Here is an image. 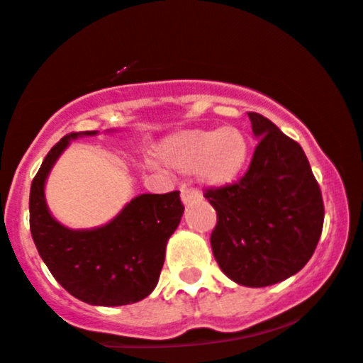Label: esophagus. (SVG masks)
Here are the masks:
<instances>
[{"instance_id":"1","label":"esophagus","mask_w":363,"mask_h":363,"mask_svg":"<svg viewBox=\"0 0 363 363\" xmlns=\"http://www.w3.org/2000/svg\"><path fill=\"white\" fill-rule=\"evenodd\" d=\"M202 195L197 189H190V186H183L182 189V201L183 203H192L195 201H201Z\"/></svg>"}]
</instances>
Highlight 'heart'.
<instances>
[{
	"mask_svg": "<svg viewBox=\"0 0 363 363\" xmlns=\"http://www.w3.org/2000/svg\"><path fill=\"white\" fill-rule=\"evenodd\" d=\"M160 160L180 173L197 169L203 183L225 186L233 183L245 168L248 140L236 127L185 130L161 142Z\"/></svg>",
	"mask_w": 363,
	"mask_h": 363,
	"instance_id": "1",
	"label": "heart"
}]
</instances>
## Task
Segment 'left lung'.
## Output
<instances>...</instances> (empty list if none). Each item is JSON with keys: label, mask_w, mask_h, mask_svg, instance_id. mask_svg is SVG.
Instances as JSON below:
<instances>
[{"label": "left lung", "mask_w": 363, "mask_h": 363, "mask_svg": "<svg viewBox=\"0 0 363 363\" xmlns=\"http://www.w3.org/2000/svg\"><path fill=\"white\" fill-rule=\"evenodd\" d=\"M259 137L247 173L231 185L207 189L218 214L211 247L235 283L262 288L296 274L323 233L319 183L298 142L259 113H248Z\"/></svg>", "instance_id": "1"}]
</instances>
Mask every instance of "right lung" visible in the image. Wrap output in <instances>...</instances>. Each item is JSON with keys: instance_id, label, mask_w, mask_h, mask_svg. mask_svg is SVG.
I'll return each mask as SVG.
<instances>
[{"instance_id": "1", "label": "right lung", "mask_w": 363, "mask_h": 363, "mask_svg": "<svg viewBox=\"0 0 363 363\" xmlns=\"http://www.w3.org/2000/svg\"><path fill=\"white\" fill-rule=\"evenodd\" d=\"M97 132L68 133L44 157L30 185V233L40 259L61 286L91 305L135 303L156 288L166 243L183 214L180 192L142 194L113 221L94 230H70L52 218L44 183L73 138Z\"/></svg>"}]
</instances>
